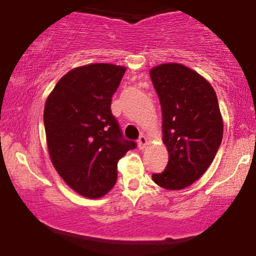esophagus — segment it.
<instances>
[{"instance_id":"esophagus-1","label":"esophagus","mask_w":256,"mask_h":256,"mask_svg":"<svg viewBox=\"0 0 256 256\" xmlns=\"http://www.w3.org/2000/svg\"><path fill=\"white\" fill-rule=\"evenodd\" d=\"M146 142H148V140H146V137L143 136V134L138 138V146H140V149L144 148V146H146Z\"/></svg>"}]
</instances>
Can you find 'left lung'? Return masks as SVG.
<instances>
[{
    "label": "left lung",
    "instance_id": "obj_1",
    "mask_svg": "<svg viewBox=\"0 0 256 256\" xmlns=\"http://www.w3.org/2000/svg\"><path fill=\"white\" fill-rule=\"evenodd\" d=\"M162 112V140L168 162L152 180L180 190L198 180L212 164L222 140V118L212 85L180 64L150 70Z\"/></svg>",
    "mask_w": 256,
    "mask_h": 256
}]
</instances>
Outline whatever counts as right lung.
Listing matches in <instances>:
<instances>
[{
	"label": "right lung",
	"instance_id": "obj_1",
	"mask_svg": "<svg viewBox=\"0 0 256 256\" xmlns=\"http://www.w3.org/2000/svg\"><path fill=\"white\" fill-rule=\"evenodd\" d=\"M125 67L94 64L64 76L46 98L44 128L49 155L61 178L85 198L114 186L118 161L137 146L125 140L110 104Z\"/></svg>",
	"mask_w": 256,
	"mask_h": 256
}]
</instances>
